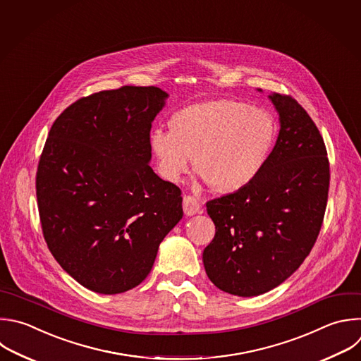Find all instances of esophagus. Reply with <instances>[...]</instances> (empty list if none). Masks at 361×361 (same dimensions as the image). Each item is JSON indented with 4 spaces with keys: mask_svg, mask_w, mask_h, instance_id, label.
Masks as SVG:
<instances>
[{
    "mask_svg": "<svg viewBox=\"0 0 361 361\" xmlns=\"http://www.w3.org/2000/svg\"><path fill=\"white\" fill-rule=\"evenodd\" d=\"M183 208L185 215H195L202 212V205L200 204V201L197 198H194L192 195H184L183 200Z\"/></svg>",
    "mask_w": 361,
    "mask_h": 361,
    "instance_id": "34e87169",
    "label": "esophagus"
}]
</instances>
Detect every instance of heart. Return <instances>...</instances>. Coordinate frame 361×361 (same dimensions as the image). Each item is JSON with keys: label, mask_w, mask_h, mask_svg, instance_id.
Masks as SVG:
<instances>
[{"label": "heart", "mask_w": 361, "mask_h": 361, "mask_svg": "<svg viewBox=\"0 0 361 361\" xmlns=\"http://www.w3.org/2000/svg\"><path fill=\"white\" fill-rule=\"evenodd\" d=\"M276 137L272 116L235 99H212L174 111L169 132L156 129L149 145L160 176L178 181L190 169L218 194L251 185L261 174Z\"/></svg>", "instance_id": "obj_1"}]
</instances>
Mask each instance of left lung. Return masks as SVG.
Masks as SVG:
<instances>
[{"mask_svg": "<svg viewBox=\"0 0 361 361\" xmlns=\"http://www.w3.org/2000/svg\"><path fill=\"white\" fill-rule=\"evenodd\" d=\"M281 130L247 188L207 202L215 236L202 252L209 281L236 296H258L286 281L310 254L327 205L330 167L323 137L288 94L269 96Z\"/></svg>", "mask_w": 361, "mask_h": 361, "instance_id": "1", "label": "left lung"}]
</instances>
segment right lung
Listing matches in <instances>:
<instances>
[{
	"instance_id": "obj_1",
	"label": "right lung",
	"mask_w": 361,
	"mask_h": 361,
	"mask_svg": "<svg viewBox=\"0 0 361 361\" xmlns=\"http://www.w3.org/2000/svg\"><path fill=\"white\" fill-rule=\"evenodd\" d=\"M167 96L156 86L102 90L66 107L49 130L37 171L44 238L93 292L140 285L183 218L181 190L149 166L152 122Z\"/></svg>"
}]
</instances>
